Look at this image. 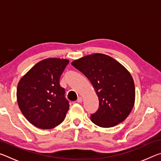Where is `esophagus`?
<instances>
[{"label":"esophagus","mask_w":161,"mask_h":161,"mask_svg":"<svg viewBox=\"0 0 161 161\" xmlns=\"http://www.w3.org/2000/svg\"><path fill=\"white\" fill-rule=\"evenodd\" d=\"M77 102L78 103H81V102H82V98H81V97H79L78 99L77 100Z\"/></svg>","instance_id":"34e87169"}]
</instances>
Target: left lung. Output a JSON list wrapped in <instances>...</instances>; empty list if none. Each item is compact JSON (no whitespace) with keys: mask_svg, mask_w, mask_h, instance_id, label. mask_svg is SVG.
I'll return each mask as SVG.
<instances>
[{"mask_svg":"<svg viewBox=\"0 0 161 161\" xmlns=\"http://www.w3.org/2000/svg\"><path fill=\"white\" fill-rule=\"evenodd\" d=\"M91 81L99 98V108L91 114L94 124L110 128L121 123L135 102V86L131 75L111 57L96 53L72 62Z\"/></svg>","mask_w":161,"mask_h":161,"instance_id":"8db88e82","label":"left lung"}]
</instances>
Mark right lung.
Segmentation results:
<instances>
[{"label": "right lung", "instance_id": "add662e5", "mask_svg": "<svg viewBox=\"0 0 161 161\" xmlns=\"http://www.w3.org/2000/svg\"><path fill=\"white\" fill-rule=\"evenodd\" d=\"M68 59L48 58L32 67L21 78L17 101L21 112L33 126L51 129L64 121L69 103L59 79Z\"/></svg>", "mask_w": 161, "mask_h": 161}]
</instances>
